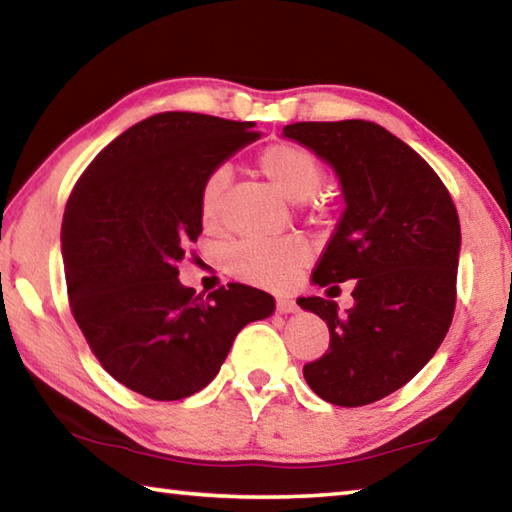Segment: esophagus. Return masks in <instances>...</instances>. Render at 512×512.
Listing matches in <instances>:
<instances>
[{
	"instance_id": "1",
	"label": "esophagus",
	"mask_w": 512,
	"mask_h": 512,
	"mask_svg": "<svg viewBox=\"0 0 512 512\" xmlns=\"http://www.w3.org/2000/svg\"><path fill=\"white\" fill-rule=\"evenodd\" d=\"M277 311H280V314H293V311H298V305H296V300H291V298H280L277 300Z\"/></svg>"
}]
</instances>
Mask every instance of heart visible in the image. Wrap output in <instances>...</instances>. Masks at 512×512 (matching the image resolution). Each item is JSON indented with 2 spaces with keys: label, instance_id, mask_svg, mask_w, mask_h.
<instances>
[{
  "label": "heart",
  "instance_id": "heart-1",
  "mask_svg": "<svg viewBox=\"0 0 512 512\" xmlns=\"http://www.w3.org/2000/svg\"><path fill=\"white\" fill-rule=\"evenodd\" d=\"M257 167L271 180L275 189L293 203L307 201L314 196L325 180L323 162L316 158L305 146L298 144H273L259 153ZM230 167L212 169L207 173L201 194H198V207L207 225L219 221L223 194L230 185ZM309 250L302 241H246L230 253V268L237 275L250 282L264 284V287L282 289L296 277L302 266L307 264Z\"/></svg>",
  "mask_w": 512,
  "mask_h": 512
}]
</instances>
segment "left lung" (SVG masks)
Wrapping results in <instances>:
<instances>
[{"label": "left lung", "instance_id": "obj_1", "mask_svg": "<svg viewBox=\"0 0 512 512\" xmlns=\"http://www.w3.org/2000/svg\"><path fill=\"white\" fill-rule=\"evenodd\" d=\"M282 135L325 160L345 198L311 280L329 289L354 280L345 314L334 300H298L329 327V350L302 372L329 404H372L418 375L452 325L461 253L454 201L409 144L372 121H298Z\"/></svg>", "mask_w": 512, "mask_h": 512}]
</instances>
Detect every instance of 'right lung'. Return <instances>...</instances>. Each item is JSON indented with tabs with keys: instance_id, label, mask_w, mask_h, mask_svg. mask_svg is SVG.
I'll list each match as a JSON object with an SVG mask.
<instances>
[{
	"instance_id": "1",
	"label": "right lung",
	"mask_w": 512,
	"mask_h": 512,
	"mask_svg": "<svg viewBox=\"0 0 512 512\" xmlns=\"http://www.w3.org/2000/svg\"><path fill=\"white\" fill-rule=\"evenodd\" d=\"M253 126L160 112L112 140L67 201L60 244L72 314L108 375L151 400L203 391L241 327L275 309L246 284L203 298L176 266L203 232L205 176L257 140Z\"/></svg>"
}]
</instances>
